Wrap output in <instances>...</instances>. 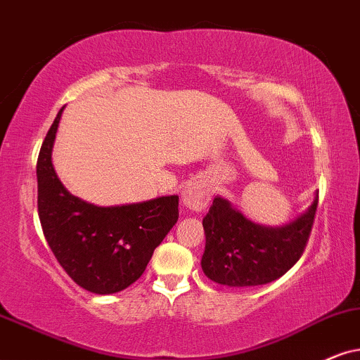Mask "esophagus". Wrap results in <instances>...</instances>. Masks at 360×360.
Here are the masks:
<instances>
[{"instance_id":"obj_1","label":"esophagus","mask_w":360,"mask_h":360,"mask_svg":"<svg viewBox=\"0 0 360 360\" xmlns=\"http://www.w3.org/2000/svg\"><path fill=\"white\" fill-rule=\"evenodd\" d=\"M209 199H211V188L202 181H194L186 186L183 191V202L186 207L193 209L195 212L204 211L207 207Z\"/></svg>"}]
</instances>
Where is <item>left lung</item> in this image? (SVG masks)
Here are the masks:
<instances>
[{"mask_svg": "<svg viewBox=\"0 0 360 360\" xmlns=\"http://www.w3.org/2000/svg\"><path fill=\"white\" fill-rule=\"evenodd\" d=\"M319 194L306 214L284 227L248 221L226 199L214 198L204 216L206 233L201 266L204 274L231 288L261 285L284 276L306 249Z\"/></svg>", "mask_w": 360, "mask_h": 360, "instance_id": "1", "label": "left lung"}]
</instances>
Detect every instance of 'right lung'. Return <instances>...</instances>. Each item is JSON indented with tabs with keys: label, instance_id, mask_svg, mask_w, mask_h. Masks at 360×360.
Returning a JSON list of instances; mask_svg holds the SVG:
<instances>
[{
	"label": "right lung",
	"instance_id": "obj_1",
	"mask_svg": "<svg viewBox=\"0 0 360 360\" xmlns=\"http://www.w3.org/2000/svg\"><path fill=\"white\" fill-rule=\"evenodd\" d=\"M63 109L49 127L36 165L41 227L58 262L76 284L94 294L120 292L143 276L154 249L177 222L179 198L99 207L71 195L51 162Z\"/></svg>",
	"mask_w": 360,
	"mask_h": 360
}]
</instances>
